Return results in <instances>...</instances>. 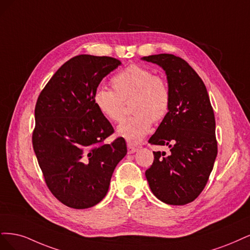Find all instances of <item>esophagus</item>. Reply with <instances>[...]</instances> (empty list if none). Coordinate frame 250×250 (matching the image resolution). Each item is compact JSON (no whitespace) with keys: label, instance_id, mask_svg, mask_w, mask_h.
<instances>
[{"label":"esophagus","instance_id":"obj_1","mask_svg":"<svg viewBox=\"0 0 250 250\" xmlns=\"http://www.w3.org/2000/svg\"><path fill=\"white\" fill-rule=\"evenodd\" d=\"M137 150H138V148L131 146V144H127V152H128V154H134V152H136Z\"/></svg>","mask_w":250,"mask_h":250}]
</instances>
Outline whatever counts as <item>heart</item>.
Instances as JSON below:
<instances>
[{"label":"heart","instance_id":"1","mask_svg":"<svg viewBox=\"0 0 250 250\" xmlns=\"http://www.w3.org/2000/svg\"><path fill=\"white\" fill-rule=\"evenodd\" d=\"M112 88L99 87L93 103L100 113L111 123H119L125 114V103L130 102L134 113L117 127V134L127 142L138 143L149 132L152 122L159 123L168 114L171 94L165 79L146 66L132 64L115 75Z\"/></svg>","mask_w":250,"mask_h":250}]
</instances>
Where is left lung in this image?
Masks as SVG:
<instances>
[{"mask_svg":"<svg viewBox=\"0 0 250 250\" xmlns=\"http://www.w3.org/2000/svg\"><path fill=\"white\" fill-rule=\"evenodd\" d=\"M142 59L165 70L171 94L168 114L148 140L151 146H169L170 154L154 151L146 180L161 201L187 205L206 187L217 156L213 107L203 80L187 61L171 54Z\"/></svg>","mask_w":250,"mask_h":250,"instance_id":"8db88e82","label":"left lung"}]
</instances>
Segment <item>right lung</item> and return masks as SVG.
I'll list each match as a JSON object with an SVG mask.
<instances>
[{"mask_svg": "<svg viewBox=\"0 0 250 250\" xmlns=\"http://www.w3.org/2000/svg\"><path fill=\"white\" fill-rule=\"evenodd\" d=\"M120 65L103 56L79 55L55 72L35 106L32 144L44 182L60 203L87 208L106 196L116 165L126 155L123 137L95 107L94 91Z\"/></svg>", "mask_w": 250, "mask_h": 250, "instance_id": "add662e5", "label": "right lung"}]
</instances>
